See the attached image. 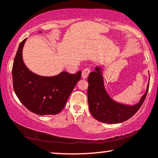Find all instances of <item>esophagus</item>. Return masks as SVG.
<instances>
[{
    "instance_id": "1",
    "label": "esophagus",
    "mask_w": 158,
    "mask_h": 158,
    "mask_svg": "<svg viewBox=\"0 0 158 158\" xmlns=\"http://www.w3.org/2000/svg\"><path fill=\"white\" fill-rule=\"evenodd\" d=\"M90 72V67H87V68L84 69V70H83V72H82V77L84 79L87 78Z\"/></svg>"
}]
</instances>
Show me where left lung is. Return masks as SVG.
Segmentation results:
<instances>
[{
  "label": "left lung",
  "mask_w": 158,
  "mask_h": 158,
  "mask_svg": "<svg viewBox=\"0 0 158 158\" xmlns=\"http://www.w3.org/2000/svg\"><path fill=\"white\" fill-rule=\"evenodd\" d=\"M88 106L92 116L96 120L106 124L124 122L135 115L140 109L146 98L149 84L145 94L137 104L132 106L122 105L114 101L109 96L103 85L101 68L96 67L88 77Z\"/></svg>",
  "instance_id": "1"
}]
</instances>
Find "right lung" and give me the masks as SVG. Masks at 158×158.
Listing matches in <instances>:
<instances>
[{"instance_id":"right-lung-1","label":"right lung","mask_w":158,"mask_h":158,"mask_svg":"<svg viewBox=\"0 0 158 158\" xmlns=\"http://www.w3.org/2000/svg\"><path fill=\"white\" fill-rule=\"evenodd\" d=\"M27 39L19 44L12 68L13 86L16 95L27 109L38 115H53L63 109L77 81L81 70L75 74L62 72L53 77L40 76L23 63L22 49Z\"/></svg>"}]
</instances>
